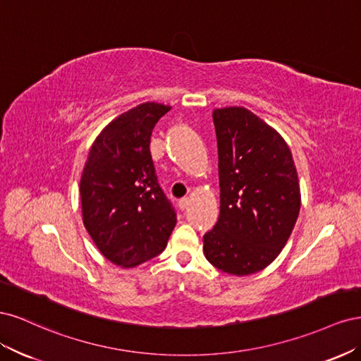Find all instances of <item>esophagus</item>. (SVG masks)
Returning <instances> with one entry per match:
<instances>
[{
	"label": "esophagus",
	"mask_w": 361,
	"mask_h": 361,
	"mask_svg": "<svg viewBox=\"0 0 361 361\" xmlns=\"http://www.w3.org/2000/svg\"><path fill=\"white\" fill-rule=\"evenodd\" d=\"M178 204H179V207H180L182 211H183V209H187V207L190 206V199H188V197H183V199H180V200H179V203H178Z\"/></svg>",
	"instance_id": "1"
}]
</instances>
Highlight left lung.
Listing matches in <instances>:
<instances>
[{"label":"left lung","instance_id":"left-lung-1","mask_svg":"<svg viewBox=\"0 0 361 361\" xmlns=\"http://www.w3.org/2000/svg\"><path fill=\"white\" fill-rule=\"evenodd\" d=\"M220 176V216L203 253L232 276H250L280 255L297 223L301 192L290 149L244 106L212 113Z\"/></svg>","mask_w":361,"mask_h":361}]
</instances>
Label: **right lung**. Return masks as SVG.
Segmentation results:
<instances>
[{
  "instance_id": "right-lung-1",
  "label": "right lung",
  "mask_w": 361,
  "mask_h": 361,
  "mask_svg": "<svg viewBox=\"0 0 361 361\" xmlns=\"http://www.w3.org/2000/svg\"><path fill=\"white\" fill-rule=\"evenodd\" d=\"M171 106L145 102L111 120L96 137L80 182L82 223L114 265L134 268L166 248L176 212L162 192L150 135Z\"/></svg>"
}]
</instances>
